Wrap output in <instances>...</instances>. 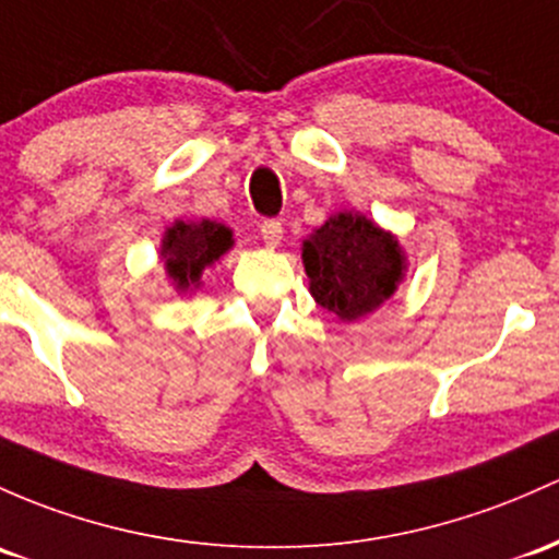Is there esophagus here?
<instances>
[{"label":"esophagus","mask_w":559,"mask_h":559,"mask_svg":"<svg viewBox=\"0 0 559 559\" xmlns=\"http://www.w3.org/2000/svg\"><path fill=\"white\" fill-rule=\"evenodd\" d=\"M282 224L280 221H274V218H269V221H263L261 224V237H263V242H266V248H277V245L282 242Z\"/></svg>","instance_id":"1"}]
</instances>
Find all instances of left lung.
I'll return each instance as SVG.
<instances>
[{"instance_id":"8db88e82","label":"left lung","mask_w":559,"mask_h":559,"mask_svg":"<svg viewBox=\"0 0 559 559\" xmlns=\"http://www.w3.org/2000/svg\"><path fill=\"white\" fill-rule=\"evenodd\" d=\"M301 258L311 298L341 322L381 309L407 272L400 239L357 210H338L317 226L304 239Z\"/></svg>"}]
</instances>
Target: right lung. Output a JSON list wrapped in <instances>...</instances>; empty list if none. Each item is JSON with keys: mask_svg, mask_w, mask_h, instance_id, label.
Masks as SVG:
<instances>
[{"mask_svg": "<svg viewBox=\"0 0 559 559\" xmlns=\"http://www.w3.org/2000/svg\"><path fill=\"white\" fill-rule=\"evenodd\" d=\"M234 248V231L221 221H173L162 234L159 258L176 293L191 296L202 287L205 269Z\"/></svg>", "mask_w": 559, "mask_h": 559, "instance_id": "1", "label": "right lung"}]
</instances>
